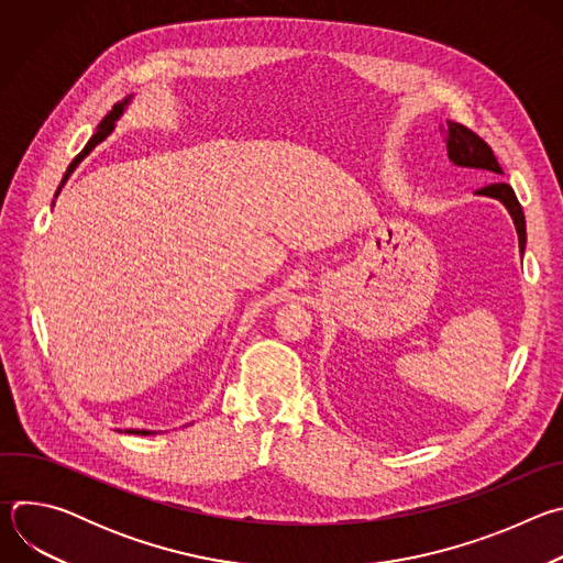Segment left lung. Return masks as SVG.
I'll use <instances>...</instances> for the list:
<instances>
[{
  "instance_id": "left-lung-1",
  "label": "left lung",
  "mask_w": 563,
  "mask_h": 563,
  "mask_svg": "<svg viewBox=\"0 0 563 563\" xmlns=\"http://www.w3.org/2000/svg\"><path fill=\"white\" fill-rule=\"evenodd\" d=\"M445 144H448V155L454 165L470 167V169H484L490 174V178H499L504 174L490 144L484 137H478L474 131H470L467 126L448 120ZM476 194L497 198L506 205V209L510 211V216L515 220L517 233H519V250H523L526 247V218H523V209H521L512 187L497 180V183H490L486 187L476 189Z\"/></svg>"
}]
</instances>
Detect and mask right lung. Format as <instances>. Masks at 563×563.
Segmentation results:
<instances>
[{
    "label": "right lung",
    "mask_w": 563,
    "mask_h": 563,
    "mask_svg": "<svg viewBox=\"0 0 563 563\" xmlns=\"http://www.w3.org/2000/svg\"><path fill=\"white\" fill-rule=\"evenodd\" d=\"M126 102H129V100H124L122 104H115V107H113V111H109V113H107V118L100 122V126H98V131L93 133V137L89 140V144H87L82 151H79V153L75 155L73 163L68 165V169H66V174H64V180H62L59 189L64 187V183L68 180V176L75 172V167H77L79 163H82V159H85V157L96 148V144H98V142H102V140L113 131V124H115V120L120 118V113H122V109H124V104H126ZM59 189H57V194H59ZM57 194H55V196H57ZM129 434H148V432H146V430H129Z\"/></svg>",
    "instance_id": "1"
}]
</instances>
